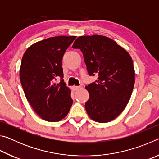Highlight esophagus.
Returning a JSON list of instances; mask_svg holds the SVG:
<instances>
[{
  "instance_id": "obj_1",
  "label": "esophagus",
  "mask_w": 159,
  "mask_h": 159,
  "mask_svg": "<svg viewBox=\"0 0 159 159\" xmlns=\"http://www.w3.org/2000/svg\"><path fill=\"white\" fill-rule=\"evenodd\" d=\"M73 90L74 91H76L78 89H79L80 88V86H76V85H74V86H73Z\"/></svg>"
}]
</instances>
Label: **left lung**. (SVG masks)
I'll use <instances>...</instances> for the list:
<instances>
[{
	"label": "left lung",
	"mask_w": 159,
	"mask_h": 159,
	"mask_svg": "<svg viewBox=\"0 0 159 159\" xmlns=\"http://www.w3.org/2000/svg\"><path fill=\"white\" fill-rule=\"evenodd\" d=\"M72 48L80 49L90 76L98 80L86 86L90 94L85 107L95 121L107 123L121 113L130 100L134 70L129 53L108 37L80 36Z\"/></svg>",
	"instance_id": "1"
}]
</instances>
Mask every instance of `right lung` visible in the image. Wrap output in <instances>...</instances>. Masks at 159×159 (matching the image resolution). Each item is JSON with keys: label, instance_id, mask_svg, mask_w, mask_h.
I'll list each match as a JSON object with an SVG mask.
<instances>
[{"label": "right lung", "instance_id": "obj_1", "mask_svg": "<svg viewBox=\"0 0 159 159\" xmlns=\"http://www.w3.org/2000/svg\"><path fill=\"white\" fill-rule=\"evenodd\" d=\"M76 38H48L31 45L22 57L20 76L26 98L35 112L47 121H60L73 104L71 90L64 82L61 61ZM57 77L61 81L55 84Z\"/></svg>", "mask_w": 159, "mask_h": 159}]
</instances>
